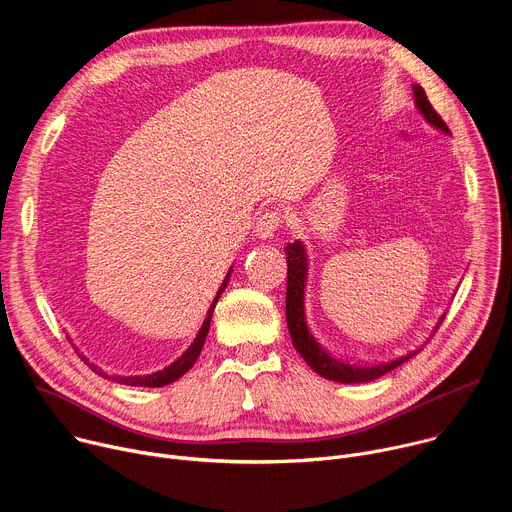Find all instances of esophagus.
Listing matches in <instances>:
<instances>
[{"label": "esophagus", "mask_w": 512, "mask_h": 512, "mask_svg": "<svg viewBox=\"0 0 512 512\" xmlns=\"http://www.w3.org/2000/svg\"><path fill=\"white\" fill-rule=\"evenodd\" d=\"M281 212L279 210H265L259 214L255 223V235L259 239H271L275 231L281 227Z\"/></svg>", "instance_id": "1"}]
</instances>
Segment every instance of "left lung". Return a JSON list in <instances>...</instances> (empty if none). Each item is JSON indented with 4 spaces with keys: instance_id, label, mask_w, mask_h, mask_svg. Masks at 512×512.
<instances>
[{
    "instance_id": "1",
    "label": "left lung",
    "mask_w": 512,
    "mask_h": 512,
    "mask_svg": "<svg viewBox=\"0 0 512 512\" xmlns=\"http://www.w3.org/2000/svg\"><path fill=\"white\" fill-rule=\"evenodd\" d=\"M413 97L419 113L425 117L427 123L437 127L444 133H450L444 119L435 113L431 103L425 97V91L419 85H413ZM287 255V291H285V318H287V330L291 340H294L296 350L302 354V358L310 364L320 377L336 381V383H369L375 381L393 369L401 367L411 356H415L419 350L409 352L405 356H399L391 362L381 364H350L336 356H332L310 332L306 324V310H304V296H306V279H308V255L302 241H294L285 247ZM444 320V318H442ZM437 322V326L442 324ZM435 326V330H437Z\"/></svg>"
}]
</instances>
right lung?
Listing matches in <instances>:
<instances>
[{"label": "right lung", "mask_w": 512, "mask_h": 512, "mask_svg": "<svg viewBox=\"0 0 512 512\" xmlns=\"http://www.w3.org/2000/svg\"><path fill=\"white\" fill-rule=\"evenodd\" d=\"M229 277H231V271H229L227 277L223 279L221 289L216 291V298L212 300V306H210V310H208V314H206V320H204L202 328L198 330L194 342L188 346V350H186L178 360H174V362L170 364V367H166L164 371H158V373H152V375H137V377H121V375H111V377H109V375H105V373L97 367V364L87 362L89 369L95 371L97 375L105 377V379H111V381H115V383H119V385H129V387H166V385L174 383L176 379H180L184 373H188V371L192 369V364H194L196 358L200 356V350H202V346H204V340H206V334H208V328H210V320H212L214 306H216L218 298H221V294L225 291V287H227V283H229Z\"/></svg>", "instance_id": "add662e5"}]
</instances>
